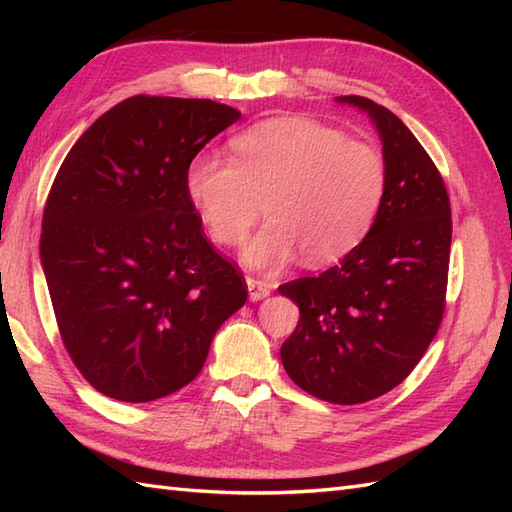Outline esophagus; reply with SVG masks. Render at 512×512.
<instances>
[{"instance_id": "esophagus-1", "label": "esophagus", "mask_w": 512, "mask_h": 512, "mask_svg": "<svg viewBox=\"0 0 512 512\" xmlns=\"http://www.w3.org/2000/svg\"><path fill=\"white\" fill-rule=\"evenodd\" d=\"M246 286H248V299L250 301H262L270 295V286L264 279H255V277H246Z\"/></svg>"}]
</instances>
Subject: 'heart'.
Instances as JSON below:
<instances>
[{
	"label": "heart",
	"instance_id": "heart-1",
	"mask_svg": "<svg viewBox=\"0 0 512 512\" xmlns=\"http://www.w3.org/2000/svg\"><path fill=\"white\" fill-rule=\"evenodd\" d=\"M233 160L195 154L184 191L217 244H237L262 213L268 222L242 248V262L277 270L301 253L325 266L361 244L385 193V160L363 140L312 118L264 121L233 138Z\"/></svg>",
	"mask_w": 512,
	"mask_h": 512
}]
</instances>
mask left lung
<instances>
[{
	"label": "left lung",
	"mask_w": 512,
	"mask_h": 512,
	"mask_svg": "<svg viewBox=\"0 0 512 512\" xmlns=\"http://www.w3.org/2000/svg\"><path fill=\"white\" fill-rule=\"evenodd\" d=\"M336 103L374 123L385 193L372 228L341 264L279 286L301 312L281 363L308 394L358 405L400 385L440 328L451 206L440 171L396 114L365 96H336Z\"/></svg>",
	"instance_id": "8db88e82"
}]
</instances>
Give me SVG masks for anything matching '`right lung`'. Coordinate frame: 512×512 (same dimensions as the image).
<instances>
[{"label": "right lung", "instance_id": "1", "mask_svg": "<svg viewBox=\"0 0 512 512\" xmlns=\"http://www.w3.org/2000/svg\"><path fill=\"white\" fill-rule=\"evenodd\" d=\"M237 110L132 96L76 140L41 224V266L65 350L123 402L165 398L200 374L246 281L206 242L184 169Z\"/></svg>", "mask_w": 512, "mask_h": 512}]
</instances>
